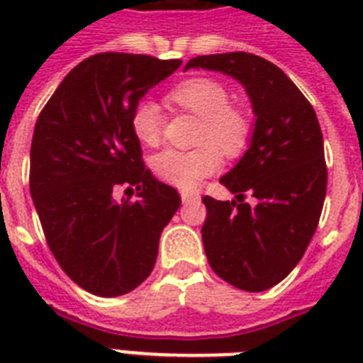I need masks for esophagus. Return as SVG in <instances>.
Segmentation results:
<instances>
[{"label":"esophagus","instance_id":"1","mask_svg":"<svg viewBox=\"0 0 363 363\" xmlns=\"http://www.w3.org/2000/svg\"><path fill=\"white\" fill-rule=\"evenodd\" d=\"M181 199H182V203L188 205V203H196L199 199V194L196 192H188V190H182L181 192Z\"/></svg>","mask_w":363,"mask_h":363}]
</instances>
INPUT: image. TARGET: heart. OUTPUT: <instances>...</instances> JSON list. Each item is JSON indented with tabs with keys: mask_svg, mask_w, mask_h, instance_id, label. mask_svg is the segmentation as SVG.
<instances>
[{
	"mask_svg": "<svg viewBox=\"0 0 363 363\" xmlns=\"http://www.w3.org/2000/svg\"><path fill=\"white\" fill-rule=\"evenodd\" d=\"M169 104L201 118L199 143L194 150L167 148L154 156L152 167L160 179L179 188L190 190L198 186L199 181L213 175L220 167L219 148L226 156H238L247 147L250 135V121L245 111L232 107L230 94L220 82L213 79H188L175 86L167 96ZM133 135L148 147L158 145L162 133V118L158 107L152 101H141L135 105L130 118ZM216 147H213L212 145Z\"/></svg>",
	"mask_w": 363,
	"mask_h": 363,
	"instance_id": "b5f03b06",
	"label": "heart"
}]
</instances>
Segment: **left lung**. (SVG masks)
Returning a JSON list of instances; mask_svg holds the SVG:
<instances>
[{
	"label": "left lung",
	"mask_w": 363,
	"mask_h": 363,
	"mask_svg": "<svg viewBox=\"0 0 363 363\" xmlns=\"http://www.w3.org/2000/svg\"><path fill=\"white\" fill-rule=\"evenodd\" d=\"M188 69L232 77L252 105L247 150L220 177L235 198L205 196L201 239L216 275L239 290L264 292L298 265L318 226L328 184L318 118L286 73L259 56H198ZM245 193L255 198L252 206L242 201Z\"/></svg>",
	"instance_id": "1"
}]
</instances>
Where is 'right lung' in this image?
<instances>
[{"label": "right lung", "instance_id": "add662e5", "mask_svg": "<svg viewBox=\"0 0 363 363\" xmlns=\"http://www.w3.org/2000/svg\"><path fill=\"white\" fill-rule=\"evenodd\" d=\"M181 60L104 52L67 73L37 118L30 192L54 258L99 298L131 292L152 271L158 242L181 198L141 160L131 113ZM128 184L137 202H116Z\"/></svg>", "mask_w": 363, "mask_h": 363}]
</instances>
